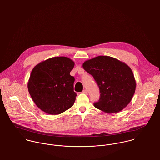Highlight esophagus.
Listing matches in <instances>:
<instances>
[{
	"label": "esophagus",
	"mask_w": 160,
	"mask_h": 160,
	"mask_svg": "<svg viewBox=\"0 0 160 160\" xmlns=\"http://www.w3.org/2000/svg\"><path fill=\"white\" fill-rule=\"evenodd\" d=\"M82 93H84V94H88V91H87V90L86 89H84L83 91H82Z\"/></svg>",
	"instance_id": "1"
}]
</instances>
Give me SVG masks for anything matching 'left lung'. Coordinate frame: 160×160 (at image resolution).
I'll use <instances>...</instances> for the list:
<instances>
[{
	"instance_id": "left-lung-1",
	"label": "left lung",
	"mask_w": 160,
	"mask_h": 160,
	"mask_svg": "<svg viewBox=\"0 0 160 160\" xmlns=\"http://www.w3.org/2000/svg\"><path fill=\"white\" fill-rule=\"evenodd\" d=\"M82 67L97 82L100 98L95 108L107 113L122 110L131 101L136 81L131 68L114 58L99 56L85 61Z\"/></svg>"
}]
</instances>
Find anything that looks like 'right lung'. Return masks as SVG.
I'll return each instance as SVG.
<instances>
[{"mask_svg":"<svg viewBox=\"0 0 160 160\" xmlns=\"http://www.w3.org/2000/svg\"><path fill=\"white\" fill-rule=\"evenodd\" d=\"M74 66L71 59L55 57L37 64L28 84L29 94L44 112L59 114L71 108L77 96L74 91V78L70 72Z\"/></svg>","mask_w":160,"mask_h":160,"instance_id":"1","label":"right lung"}]
</instances>
